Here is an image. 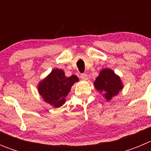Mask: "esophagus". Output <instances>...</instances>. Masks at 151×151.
Returning <instances> with one entry per match:
<instances>
[{"label":"esophagus","instance_id":"34e87169","mask_svg":"<svg viewBox=\"0 0 151 151\" xmlns=\"http://www.w3.org/2000/svg\"><path fill=\"white\" fill-rule=\"evenodd\" d=\"M80 78L82 80H87L88 79V75L86 73H82L80 76Z\"/></svg>","mask_w":151,"mask_h":151}]
</instances>
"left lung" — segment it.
I'll return each instance as SVG.
<instances>
[{
    "label": "left lung",
    "mask_w": 151,
    "mask_h": 151,
    "mask_svg": "<svg viewBox=\"0 0 151 151\" xmlns=\"http://www.w3.org/2000/svg\"><path fill=\"white\" fill-rule=\"evenodd\" d=\"M94 85L96 89L104 93L105 98L108 101L111 99L112 97L118 94L122 88L120 78L109 69L101 70Z\"/></svg>",
    "instance_id": "8db88e82"
}]
</instances>
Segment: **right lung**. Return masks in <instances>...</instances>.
<instances>
[{"label": "right lung", "mask_w": 151, "mask_h": 151, "mask_svg": "<svg viewBox=\"0 0 151 151\" xmlns=\"http://www.w3.org/2000/svg\"><path fill=\"white\" fill-rule=\"evenodd\" d=\"M78 81L76 76L66 77L63 70L56 69L38 85V91L45 101L57 108L63 104L65 97L75 82Z\"/></svg>", "instance_id": "1"}]
</instances>
